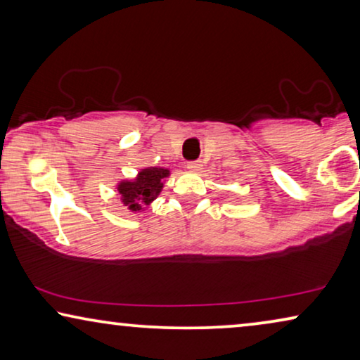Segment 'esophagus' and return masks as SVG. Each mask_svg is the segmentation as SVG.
<instances>
[{
    "mask_svg": "<svg viewBox=\"0 0 360 360\" xmlns=\"http://www.w3.org/2000/svg\"><path fill=\"white\" fill-rule=\"evenodd\" d=\"M200 169H202L200 161H189V163H187V171H191V173H199Z\"/></svg>",
    "mask_w": 360,
    "mask_h": 360,
    "instance_id": "1",
    "label": "esophagus"
}]
</instances>
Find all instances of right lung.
I'll list each match as a JSON object with an SVG mask.
<instances>
[{
    "instance_id": "add662e5",
    "label": "right lung",
    "mask_w": 360,
    "mask_h": 360,
    "mask_svg": "<svg viewBox=\"0 0 360 360\" xmlns=\"http://www.w3.org/2000/svg\"><path fill=\"white\" fill-rule=\"evenodd\" d=\"M171 176V169L161 166H148L141 168L131 179H120L115 184L119 199L129 212L143 214L156 200L163 191L165 182Z\"/></svg>"
}]
</instances>
